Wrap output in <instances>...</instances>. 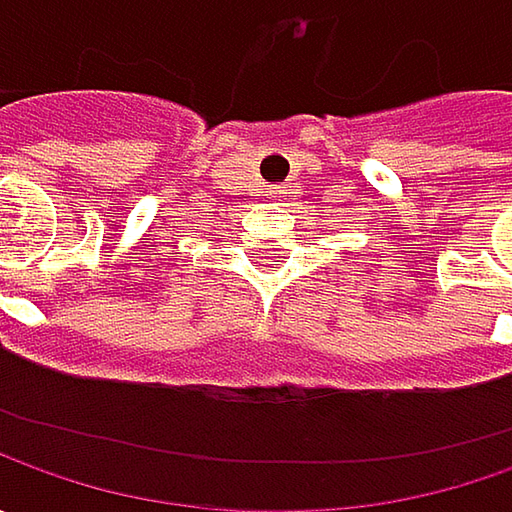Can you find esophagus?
<instances>
[{
    "label": "esophagus",
    "instance_id": "obj_1",
    "mask_svg": "<svg viewBox=\"0 0 512 512\" xmlns=\"http://www.w3.org/2000/svg\"><path fill=\"white\" fill-rule=\"evenodd\" d=\"M285 193H287L285 185L267 187V199H276V202H282V199H285Z\"/></svg>",
    "mask_w": 512,
    "mask_h": 512
}]
</instances>
